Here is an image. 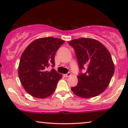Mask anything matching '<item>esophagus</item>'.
Segmentation results:
<instances>
[{"mask_svg":"<svg viewBox=\"0 0 128 128\" xmlns=\"http://www.w3.org/2000/svg\"><path fill=\"white\" fill-rule=\"evenodd\" d=\"M70 76H71V73H70V72H68L67 74H64V76L65 77V78H68V77H69Z\"/></svg>","mask_w":128,"mask_h":128,"instance_id":"1","label":"esophagus"}]
</instances>
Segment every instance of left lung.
I'll list each match as a JSON object with an SVG mask.
<instances>
[{
	"mask_svg": "<svg viewBox=\"0 0 128 128\" xmlns=\"http://www.w3.org/2000/svg\"><path fill=\"white\" fill-rule=\"evenodd\" d=\"M74 49L80 70H87L78 76V84L72 87L78 97L88 98L106 90L114 73L111 55L104 45L92 38H82L68 42Z\"/></svg>",
	"mask_w": 128,
	"mask_h": 128,
	"instance_id": "left-lung-1",
	"label": "left lung"
}]
</instances>
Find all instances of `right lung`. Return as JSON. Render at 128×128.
<instances>
[{
    "label": "right lung",
    "mask_w": 128,
    "mask_h": 128,
    "mask_svg": "<svg viewBox=\"0 0 128 128\" xmlns=\"http://www.w3.org/2000/svg\"><path fill=\"white\" fill-rule=\"evenodd\" d=\"M64 41L54 37L38 38L32 41L22 52L18 66V76L28 93L44 98L54 93L62 74L54 69L55 55Z\"/></svg>",
    "instance_id": "right-lung-1"
}]
</instances>
